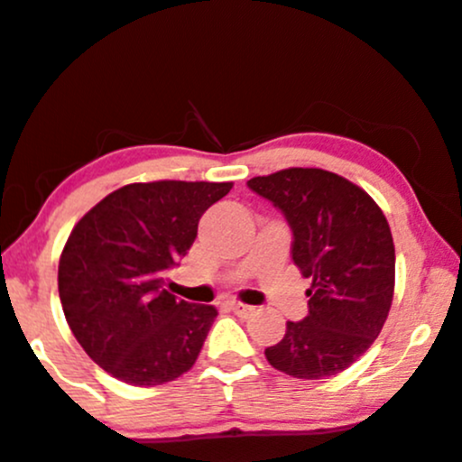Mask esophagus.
<instances>
[{"instance_id": "obj_1", "label": "esophagus", "mask_w": 462, "mask_h": 462, "mask_svg": "<svg viewBox=\"0 0 462 462\" xmlns=\"http://www.w3.org/2000/svg\"><path fill=\"white\" fill-rule=\"evenodd\" d=\"M227 309H230L238 317H249L254 312V306L241 304V301H230V304H227Z\"/></svg>"}]
</instances>
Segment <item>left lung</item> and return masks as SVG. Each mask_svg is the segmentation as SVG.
I'll return each instance as SVG.
<instances>
[{
    "instance_id": "left-lung-1",
    "label": "left lung",
    "mask_w": 462,
    "mask_h": 462,
    "mask_svg": "<svg viewBox=\"0 0 462 462\" xmlns=\"http://www.w3.org/2000/svg\"><path fill=\"white\" fill-rule=\"evenodd\" d=\"M247 187L269 199L293 232L291 256L312 284L309 315L286 321L269 365L304 380L341 374L383 330L395 286V247L380 206L349 180L291 167Z\"/></svg>"
}]
</instances>
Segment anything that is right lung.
Listing matches in <instances>:
<instances>
[{"label": "right lung", "mask_w": 462, "mask_h": 462, "mask_svg": "<svg viewBox=\"0 0 462 462\" xmlns=\"http://www.w3.org/2000/svg\"><path fill=\"white\" fill-rule=\"evenodd\" d=\"M232 182L128 184L93 206L69 235L58 293L73 337L116 380L171 383L198 360L215 306L162 289L198 236L199 217Z\"/></svg>", "instance_id": "obj_1"}]
</instances>
